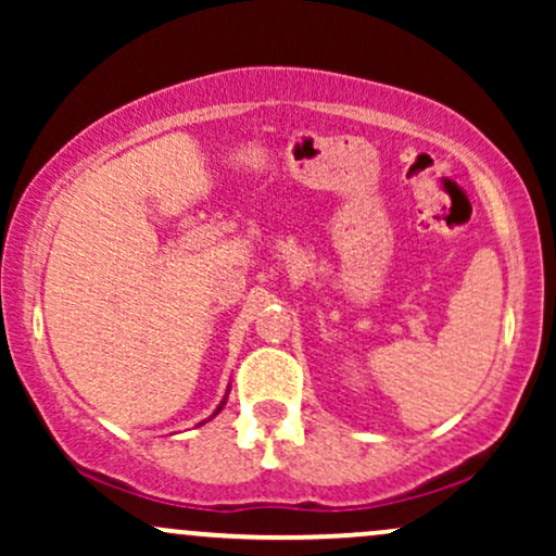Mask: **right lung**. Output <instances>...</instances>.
Masks as SVG:
<instances>
[{
	"instance_id": "1",
	"label": "right lung",
	"mask_w": 556,
	"mask_h": 556,
	"mask_svg": "<svg viewBox=\"0 0 556 556\" xmlns=\"http://www.w3.org/2000/svg\"><path fill=\"white\" fill-rule=\"evenodd\" d=\"M222 405H225V402H222ZM222 405H219V410H222ZM219 410H216V413H219Z\"/></svg>"
}]
</instances>
